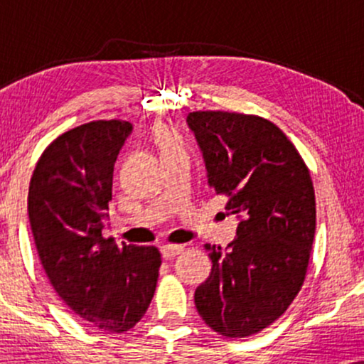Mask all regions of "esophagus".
I'll use <instances>...</instances> for the list:
<instances>
[{
  "mask_svg": "<svg viewBox=\"0 0 364 364\" xmlns=\"http://www.w3.org/2000/svg\"><path fill=\"white\" fill-rule=\"evenodd\" d=\"M182 250H183L182 245H172V243H167V245H162V247H161L162 255L166 257V258L176 257V255H178V253H181Z\"/></svg>",
  "mask_w": 364,
  "mask_h": 364,
  "instance_id": "1",
  "label": "esophagus"
}]
</instances>
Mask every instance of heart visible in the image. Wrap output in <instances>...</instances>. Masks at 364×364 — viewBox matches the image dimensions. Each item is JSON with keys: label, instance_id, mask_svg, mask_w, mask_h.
<instances>
[{"label": "heart", "instance_id": "1", "mask_svg": "<svg viewBox=\"0 0 364 364\" xmlns=\"http://www.w3.org/2000/svg\"><path fill=\"white\" fill-rule=\"evenodd\" d=\"M157 139H159V144H161L162 147L173 146V141H172L171 134H168L167 129H159V132H157Z\"/></svg>", "mask_w": 364, "mask_h": 364}]
</instances>
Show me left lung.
<instances>
[{"instance_id": "8db88e82", "label": "left lung", "mask_w": 364, "mask_h": 364, "mask_svg": "<svg viewBox=\"0 0 364 364\" xmlns=\"http://www.w3.org/2000/svg\"><path fill=\"white\" fill-rule=\"evenodd\" d=\"M205 161L208 186L240 218L225 250L207 243L210 277L196 290L202 320L245 338L278 320L305 282L316 225L310 171L280 127L250 114L187 116Z\"/></svg>"}]
</instances>
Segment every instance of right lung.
Here are the masks:
<instances>
[{"instance_id": "obj_1", "label": "right lung", "mask_w": 364, "mask_h": 364, "mask_svg": "<svg viewBox=\"0 0 364 364\" xmlns=\"http://www.w3.org/2000/svg\"><path fill=\"white\" fill-rule=\"evenodd\" d=\"M132 131L127 121H92L44 149L28 193L39 260L61 300L87 326L124 333L136 326L156 291L161 253L122 248L102 237L112 200L117 154Z\"/></svg>"}]
</instances>
